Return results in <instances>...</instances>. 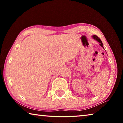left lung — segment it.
<instances>
[{"label": "left lung", "instance_id": "1", "mask_svg": "<svg viewBox=\"0 0 123 123\" xmlns=\"http://www.w3.org/2000/svg\"><path fill=\"white\" fill-rule=\"evenodd\" d=\"M93 38H94V39H95V40H97L98 42L99 43H100L99 44L102 47H103V43H102L101 39H100L97 36H96V35H94V36H93Z\"/></svg>", "mask_w": 123, "mask_h": 123}]
</instances>
